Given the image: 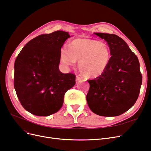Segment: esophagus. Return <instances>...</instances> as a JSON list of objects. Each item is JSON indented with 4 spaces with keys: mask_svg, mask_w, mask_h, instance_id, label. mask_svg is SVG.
Instances as JSON below:
<instances>
[{
    "mask_svg": "<svg viewBox=\"0 0 151 151\" xmlns=\"http://www.w3.org/2000/svg\"><path fill=\"white\" fill-rule=\"evenodd\" d=\"M81 80H82V78H81L80 76H78L76 77V82H78Z\"/></svg>",
    "mask_w": 151,
    "mask_h": 151,
    "instance_id": "1",
    "label": "esophagus"
}]
</instances>
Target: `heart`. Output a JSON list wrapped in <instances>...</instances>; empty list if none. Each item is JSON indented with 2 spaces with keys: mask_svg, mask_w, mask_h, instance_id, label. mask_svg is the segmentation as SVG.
<instances>
[{
  "mask_svg": "<svg viewBox=\"0 0 151 151\" xmlns=\"http://www.w3.org/2000/svg\"><path fill=\"white\" fill-rule=\"evenodd\" d=\"M111 58L109 46L96 40L75 39L68 45V50L63 48L60 59L66 67L73 65L78 60L81 73L88 78H97L104 73Z\"/></svg>",
  "mask_w": 151,
  "mask_h": 151,
  "instance_id": "1",
  "label": "heart"
}]
</instances>
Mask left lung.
<instances>
[{"label":"left lung","mask_w":151,"mask_h":151,"mask_svg":"<svg viewBox=\"0 0 151 151\" xmlns=\"http://www.w3.org/2000/svg\"><path fill=\"white\" fill-rule=\"evenodd\" d=\"M107 42L111 58L104 73L92 80L86 96L93 113L117 116L126 112L138 99L142 75L137 55L122 38L115 34L94 33Z\"/></svg>","instance_id":"left-lung-1"}]
</instances>
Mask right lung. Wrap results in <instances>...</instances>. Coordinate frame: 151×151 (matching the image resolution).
<instances>
[{
  "label": "right lung",
  "instance_id": "right-lung-1",
  "mask_svg": "<svg viewBox=\"0 0 151 151\" xmlns=\"http://www.w3.org/2000/svg\"><path fill=\"white\" fill-rule=\"evenodd\" d=\"M70 37L62 30L40 35L24 46L16 59L14 89L31 114L48 116L58 112L65 92L75 86V75L59 68L61 47Z\"/></svg>",
  "mask_w": 151,
  "mask_h": 151
}]
</instances>
